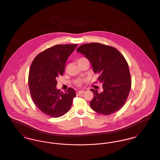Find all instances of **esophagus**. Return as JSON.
Masks as SVG:
<instances>
[{"mask_svg": "<svg viewBox=\"0 0 160 160\" xmlns=\"http://www.w3.org/2000/svg\"><path fill=\"white\" fill-rule=\"evenodd\" d=\"M83 93H84L83 91H77L76 92V94L78 95H80V94H82Z\"/></svg>", "mask_w": 160, "mask_h": 160, "instance_id": "esophagus-1", "label": "esophagus"}]
</instances>
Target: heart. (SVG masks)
<instances>
[{"label": "heart", "instance_id": "heart-1", "mask_svg": "<svg viewBox=\"0 0 160 160\" xmlns=\"http://www.w3.org/2000/svg\"><path fill=\"white\" fill-rule=\"evenodd\" d=\"M88 61L86 58H84V57H82V58H80L77 59V63H80L81 62H83V61ZM84 81H85V80H77L75 82V84L78 87H80L82 85V83Z\"/></svg>", "mask_w": 160, "mask_h": 160}]
</instances>
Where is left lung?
<instances>
[{
	"label": "left lung",
	"mask_w": 160,
	"mask_h": 160,
	"mask_svg": "<svg viewBox=\"0 0 160 160\" xmlns=\"http://www.w3.org/2000/svg\"><path fill=\"white\" fill-rule=\"evenodd\" d=\"M77 52L90 61L98 81L102 83L103 91L91 89L93 98L92 108L100 114L110 115L119 110L126 102L131 87L128 63L116 48L97 42L84 44Z\"/></svg>",
	"instance_id": "1"
}]
</instances>
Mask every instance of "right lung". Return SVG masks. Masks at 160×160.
I'll return each instance as SVG.
<instances>
[{
	"label": "right lung",
	"mask_w": 160,
	"mask_h": 160,
	"mask_svg": "<svg viewBox=\"0 0 160 160\" xmlns=\"http://www.w3.org/2000/svg\"><path fill=\"white\" fill-rule=\"evenodd\" d=\"M77 44H59L47 48L32 61L28 83L31 97L44 114L59 118L66 114L76 96L69 88L63 93L56 89L57 78L63 74L69 56Z\"/></svg>",
	"instance_id": "1"
}]
</instances>
